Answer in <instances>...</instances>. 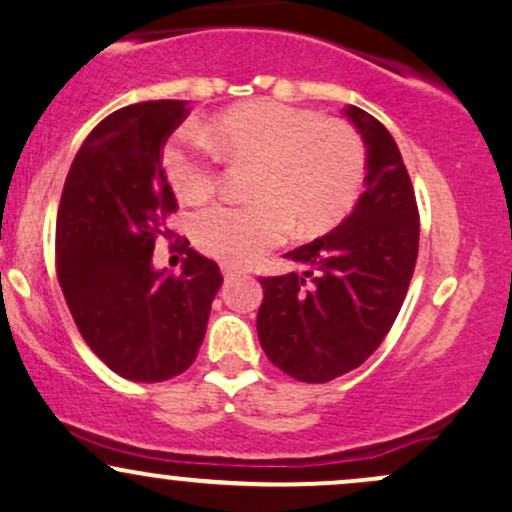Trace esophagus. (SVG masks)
I'll list each match as a JSON object with an SVG mask.
<instances>
[{"label": "esophagus", "instance_id": "esophagus-1", "mask_svg": "<svg viewBox=\"0 0 512 512\" xmlns=\"http://www.w3.org/2000/svg\"><path fill=\"white\" fill-rule=\"evenodd\" d=\"M235 277H238V269L223 265V279H226V282H230V279H235Z\"/></svg>", "mask_w": 512, "mask_h": 512}]
</instances>
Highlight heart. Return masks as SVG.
<instances>
[{"mask_svg": "<svg viewBox=\"0 0 512 512\" xmlns=\"http://www.w3.org/2000/svg\"><path fill=\"white\" fill-rule=\"evenodd\" d=\"M199 136L221 160L257 165L252 204H218L194 218V243L223 265H252L282 245L291 226L299 235L323 233L362 189V140L347 123L313 111L247 101L223 111ZM203 144L179 138L162 153L167 182L184 204H199L216 189V157Z\"/></svg>", "mask_w": 512, "mask_h": 512, "instance_id": "1", "label": "heart"}]
</instances>
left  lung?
Wrapping results in <instances>:
<instances>
[{"label": "left lung", "instance_id": "8db88e82", "mask_svg": "<svg viewBox=\"0 0 512 512\" xmlns=\"http://www.w3.org/2000/svg\"><path fill=\"white\" fill-rule=\"evenodd\" d=\"M342 114L367 148V189L338 228L286 252L306 272L260 279L262 350L274 367L308 384L352 372L381 345L418 260V204L396 140L359 106Z\"/></svg>", "mask_w": 512, "mask_h": 512}]
</instances>
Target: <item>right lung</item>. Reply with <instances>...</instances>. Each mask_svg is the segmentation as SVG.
Here are the masks:
<instances>
[{
  "label": "right lung",
  "instance_id": "add662e5",
  "mask_svg": "<svg viewBox=\"0 0 512 512\" xmlns=\"http://www.w3.org/2000/svg\"><path fill=\"white\" fill-rule=\"evenodd\" d=\"M184 119L187 101L177 99L106 116L72 160L55 226L58 279L84 342L140 384L189 369L223 284L216 262L192 247L182 274L153 267L155 238L170 235L177 211L160 150Z\"/></svg>",
  "mask_w": 512,
  "mask_h": 512
}]
</instances>
